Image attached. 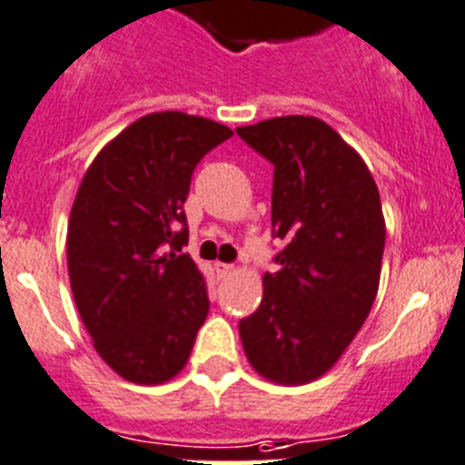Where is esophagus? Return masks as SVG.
Here are the masks:
<instances>
[{
    "instance_id": "1",
    "label": "esophagus",
    "mask_w": 465,
    "mask_h": 465,
    "mask_svg": "<svg viewBox=\"0 0 465 465\" xmlns=\"http://www.w3.org/2000/svg\"><path fill=\"white\" fill-rule=\"evenodd\" d=\"M215 272H218L220 277H229L233 272V266L232 263H215Z\"/></svg>"
}]
</instances>
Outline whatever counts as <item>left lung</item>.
<instances>
[{"instance_id": "1", "label": "left lung", "mask_w": 465, "mask_h": 465, "mask_svg": "<svg viewBox=\"0 0 465 465\" xmlns=\"http://www.w3.org/2000/svg\"><path fill=\"white\" fill-rule=\"evenodd\" d=\"M271 160L272 233L286 242L263 275L259 310L238 323L257 374L280 385L316 381L370 316L381 280L385 220L374 176L316 116L236 128Z\"/></svg>"}]
</instances>
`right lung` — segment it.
<instances>
[{"label": "right lung", "mask_w": 465, "mask_h": 465, "mask_svg": "<svg viewBox=\"0 0 465 465\" xmlns=\"http://www.w3.org/2000/svg\"><path fill=\"white\" fill-rule=\"evenodd\" d=\"M232 130L153 112L121 130L86 169L68 220V277L94 349L121 379L158 385L185 367L208 314L183 203L199 160Z\"/></svg>", "instance_id": "right-lung-1"}]
</instances>
